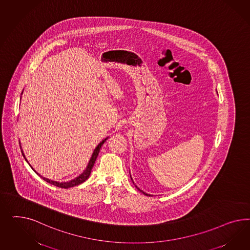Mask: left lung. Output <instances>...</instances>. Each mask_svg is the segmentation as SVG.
<instances>
[{
  "mask_svg": "<svg viewBox=\"0 0 250 250\" xmlns=\"http://www.w3.org/2000/svg\"><path fill=\"white\" fill-rule=\"evenodd\" d=\"M130 177H131V176H130ZM131 180H132V178H131ZM132 182H133V180H132ZM133 183H134V182H133ZM135 186H136V189H138V190H140V191H141L143 194H145V195H146V196H150V194H147V193H146L145 191H143V190H141V189H139V188H138L136 185H135Z\"/></svg>",
  "mask_w": 250,
  "mask_h": 250,
  "instance_id": "8db88e82",
  "label": "left lung"
}]
</instances>
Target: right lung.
Listing matches in <instances>:
<instances>
[{"instance_id": "obj_1", "label": "right lung", "mask_w": 250, "mask_h": 250, "mask_svg": "<svg viewBox=\"0 0 250 250\" xmlns=\"http://www.w3.org/2000/svg\"><path fill=\"white\" fill-rule=\"evenodd\" d=\"M23 93V92H22ZM108 137H106L104 138L102 142H100V144L95 147V149H94V151L92 152V155H91V159L89 160V163H88V165L86 167V168L84 169L83 172L82 173V174L79 175L78 177H76L75 179H73V180H71V181H69V182H55V181H52V180H48V179H46V178H44V177H42L41 175L38 174V172L35 170V172L38 175V176H40L44 181H45L46 182H48V183H50V184H52V185H55V186H57V187H60V188H63V189H68V188H70V187H74V186H77V185H79V184H81V183H83V182H85L89 177H90V175H91V168H92V167L94 165V163H95V160L97 159V157H98L99 152H100V149H101V147H102V146L103 144L106 141V139H107ZM20 147H21V146H20ZM22 154H23V158L25 159V157H24V155H23V150H22ZM26 160V162L28 163V161H27V159H25ZM30 165V164H29Z\"/></svg>"}]
</instances>
